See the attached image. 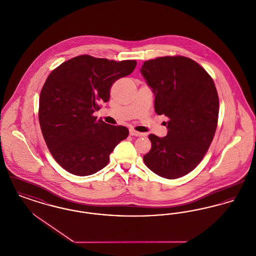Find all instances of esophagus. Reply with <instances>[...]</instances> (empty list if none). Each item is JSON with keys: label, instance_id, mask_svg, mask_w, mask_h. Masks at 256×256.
I'll use <instances>...</instances> for the list:
<instances>
[{"label": "esophagus", "instance_id": "1", "mask_svg": "<svg viewBox=\"0 0 256 256\" xmlns=\"http://www.w3.org/2000/svg\"><path fill=\"white\" fill-rule=\"evenodd\" d=\"M130 134L132 135V136H143L144 135V134H141V132H138L134 130V128L130 130Z\"/></svg>", "mask_w": 256, "mask_h": 256}]
</instances>
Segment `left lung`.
I'll return each instance as SVG.
<instances>
[{
	"label": "left lung",
	"instance_id": "left-lung-1",
	"mask_svg": "<svg viewBox=\"0 0 256 256\" xmlns=\"http://www.w3.org/2000/svg\"><path fill=\"white\" fill-rule=\"evenodd\" d=\"M141 74L156 96L154 110L168 118V134H150L146 167L174 180L194 170L214 138L219 98L212 78L196 61L180 56L145 61Z\"/></svg>",
	"mask_w": 256,
	"mask_h": 256
}]
</instances>
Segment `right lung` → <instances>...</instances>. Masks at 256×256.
<instances>
[{
	"label": "right lung",
	"instance_id": "right-lung-1",
	"mask_svg": "<svg viewBox=\"0 0 256 256\" xmlns=\"http://www.w3.org/2000/svg\"><path fill=\"white\" fill-rule=\"evenodd\" d=\"M135 60L115 61L88 54L63 62L47 78L39 98V124L52 158L80 176L104 168L110 154L128 135L93 115L108 102L110 88L134 72Z\"/></svg>",
	"mask_w": 256,
	"mask_h": 256
}]
</instances>
